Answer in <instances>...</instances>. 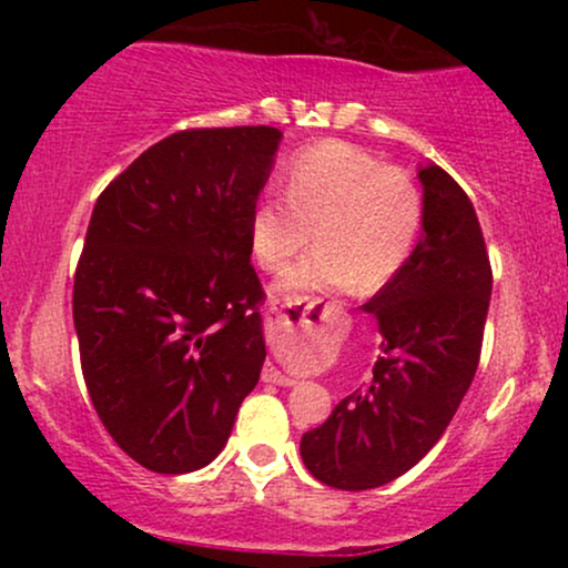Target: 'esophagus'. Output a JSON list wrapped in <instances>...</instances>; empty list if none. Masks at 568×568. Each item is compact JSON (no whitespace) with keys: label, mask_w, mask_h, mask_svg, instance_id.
<instances>
[{"label":"esophagus","mask_w":568,"mask_h":568,"mask_svg":"<svg viewBox=\"0 0 568 568\" xmlns=\"http://www.w3.org/2000/svg\"><path fill=\"white\" fill-rule=\"evenodd\" d=\"M270 310L275 312V323H291V321H288V312H285V304L272 302ZM306 317H310V312L304 310L302 315H298V323H310V321H306ZM262 379H264V382H270V384H280V387H293V384H296V379H291V376L280 374V371H277L275 366H264Z\"/></svg>","instance_id":"1"}]
</instances>
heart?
<instances>
[{
  "mask_svg": "<svg viewBox=\"0 0 568 568\" xmlns=\"http://www.w3.org/2000/svg\"><path fill=\"white\" fill-rule=\"evenodd\" d=\"M285 194H264L251 216V251L283 270L315 230L317 245L283 272L277 293L382 288L419 240L425 200L408 171L344 141H323L288 162Z\"/></svg>",
  "mask_w": 568,
  "mask_h": 568,
  "instance_id": "b5f03b06",
  "label": "heart"
}]
</instances>
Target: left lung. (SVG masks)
I'll list each match as a JSON object with an SVG mask.
<instances>
[{
	"label": "left lung",
	"instance_id": "8db88e82",
	"mask_svg": "<svg viewBox=\"0 0 568 568\" xmlns=\"http://www.w3.org/2000/svg\"><path fill=\"white\" fill-rule=\"evenodd\" d=\"M422 237L406 264L363 304L379 323L374 379L302 438L306 470L325 486L366 491L425 456L478 368L491 264L470 197L438 165H419Z\"/></svg>",
	"mask_w": 568,
	"mask_h": 568
}]
</instances>
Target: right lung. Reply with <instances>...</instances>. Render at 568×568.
I'll use <instances>...</instances> for the list:
<instances>
[{
    "mask_svg": "<svg viewBox=\"0 0 568 568\" xmlns=\"http://www.w3.org/2000/svg\"><path fill=\"white\" fill-rule=\"evenodd\" d=\"M277 128L181 130L101 192L74 275L90 400L116 446L162 475L211 465L266 344L251 216Z\"/></svg>",
    "mask_w": 568,
    "mask_h": 568,
    "instance_id": "1",
    "label": "right lung"
}]
</instances>
